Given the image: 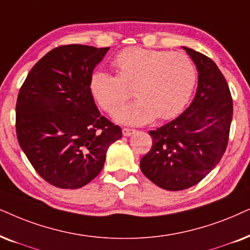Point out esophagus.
<instances>
[{
    "instance_id": "1",
    "label": "esophagus",
    "mask_w": 250,
    "mask_h": 250,
    "mask_svg": "<svg viewBox=\"0 0 250 250\" xmlns=\"http://www.w3.org/2000/svg\"><path fill=\"white\" fill-rule=\"evenodd\" d=\"M122 132H123V135H124V137H129V135L134 134V133H135V129H133V128H128V127H124V128L122 129Z\"/></svg>"
}]
</instances>
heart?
<instances>
[{
	"instance_id": "1",
	"label": "heart",
	"mask_w": 250,
	"mask_h": 250,
	"mask_svg": "<svg viewBox=\"0 0 250 250\" xmlns=\"http://www.w3.org/2000/svg\"><path fill=\"white\" fill-rule=\"evenodd\" d=\"M112 65L117 76L95 71L89 89L99 105L113 113L131 96L129 88H134L138 100L115 115L116 121L126 125L173 118L187 104L196 83L195 66L184 53L126 48L116 55Z\"/></svg>"
}]
</instances>
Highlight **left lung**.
Here are the masks:
<instances>
[{"label":"left lung","instance_id":"1","mask_svg":"<svg viewBox=\"0 0 250 250\" xmlns=\"http://www.w3.org/2000/svg\"><path fill=\"white\" fill-rule=\"evenodd\" d=\"M183 48L199 72L195 97L176 119L149 132L153 146L140 161L142 173L167 190L189 188L215 168L226 150L233 116L229 85L215 62Z\"/></svg>","mask_w":250,"mask_h":250}]
</instances>
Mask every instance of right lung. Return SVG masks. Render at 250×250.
I'll return each instance as SVG.
<instances>
[{"mask_svg": "<svg viewBox=\"0 0 250 250\" xmlns=\"http://www.w3.org/2000/svg\"><path fill=\"white\" fill-rule=\"evenodd\" d=\"M109 49L55 48L32 67L19 90V146L53 186H85L101 172L109 146L122 138V128L100 113L89 89L93 70Z\"/></svg>", "mask_w": 250, "mask_h": 250, "instance_id": "add662e5", "label": "right lung"}]
</instances>
